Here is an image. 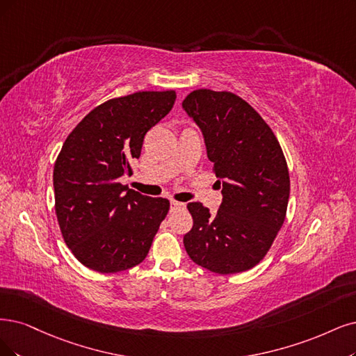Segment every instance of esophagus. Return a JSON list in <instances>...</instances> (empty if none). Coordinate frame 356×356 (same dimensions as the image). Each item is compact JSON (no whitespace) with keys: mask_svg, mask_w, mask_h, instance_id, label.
I'll list each match as a JSON object with an SVG mask.
<instances>
[{"mask_svg":"<svg viewBox=\"0 0 356 356\" xmlns=\"http://www.w3.org/2000/svg\"><path fill=\"white\" fill-rule=\"evenodd\" d=\"M185 207H186V204L179 202V201H171L170 202V209H171V211H177V209H183Z\"/></svg>","mask_w":356,"mask_h":356,"instance_id":"34e87169","label":"esophagus"}]
</instances>
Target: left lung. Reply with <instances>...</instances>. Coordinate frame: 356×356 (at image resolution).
I'll list each match as a JSON object with an SVG mask.
<instances>
[{
    "label": "left lung",
    "instance_id": "left-lung-1",
    "mask_svg": "<svg viewBox=\"0 0 356 356\" xmlns=\"http://www.w3.org/2000/svg\"><path fill=\"white\" fill-rule=\"evenodd\" d=\"M183 108L202 130L222 201L216 216L188 204L193 226L183 238L196 264L218 274L255 267L286 218L291 179L270 126L233 92L196 89Z\"/></svg>",
    "mask_w": 356,
    "mask_h": 356
}]
</instances>
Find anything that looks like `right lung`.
I'll return each mask as SVG.
<instances>
[{
	"label": "right lung",
	"mask_w": 356,
	"mask_h": 356,
	"mask_svg": "<svg viewBox=\"0 0 356 356\" xmlns=\"http://www.w3.org/2000/svg\"><path fill=\"white\" fill-rule=\"evenodd\" d=\"M175 90L102 102L63 143L54 164L56 214L65 245L90 270L117 273L148 255L170 202L127 189L147 131L173 108Z\"/></svg>",
	"instance_id": "right-lung-1"
}]
</instances>
